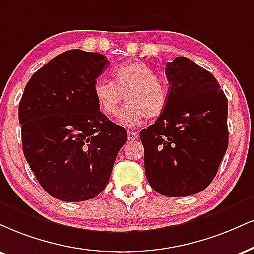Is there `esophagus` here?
Segmentation results:
<instances>
[{
  "label": "esophagus",
  "instance_id": "esophagus-1",
  "mask_svg": "<svg viewBox=\"0 0 254 254\" xmlns=\"http://www.w3.org/2000/svg\"><path fill=\"white\" fill-rule=\"evenodd\" d=\"M137 133H135V132H132V130H128L127 132V137H128V140H130V141H132V140H135V139H137Z\"/></svg>",
  "mask_w": 254,
  "mask_h": 254
}]
</instances>
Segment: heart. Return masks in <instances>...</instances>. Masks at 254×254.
<instances>
[{
	"label": "heart",
	"instance_id": "1",
	"mask_svg": "<svg viewBox=\"0 0 254 254\" xmlns=\"http://www.w3.org/2000/svg\"><path fill=\"white\" fill-rule=\"evenodd\" d=\"M113 83L99 80L93 86V96L102 114L114 117L122 100L127 105L119 113V120L127 126H136L143 118L155 119L168 103V87L152 65L133 60L118 65L112 71Z\"/></svg>",
	"mask_w": 254,
	"mask_h": 254
}]
</instances>
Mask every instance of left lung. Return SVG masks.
I'll use <instances>...</instances> for the list:
<instances>
[{"label": "left lung", "mask_w": 254, "mask_h": 254, "mask_svg": "<svg viewBox=\"0 0 254 254\" xmlns=\"http://www.w3.org/2000/svg\"><path fill=\"white\" fill-rule=\"evenodd\" d=\"M168 103L140 132L146 177L166 196L201 192L217 174L228 145V103L217 79L185 56L166 64Z\"/></svg>", "instance_id": "left-lung-1"}]
</instances>
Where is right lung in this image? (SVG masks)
I'll return each instance as SVG.
<instances>
[{
	"instance_id": "right-lung-1",
	"label": "right lung",
	"mask_w": 254,
	"mask_h": 254,
	"mask_svg": "<svg viewBox=\"0 0 254 254\" xmlns=\"http://www.w3.org/2000/svg\"><path fill=\"white\" fill-rule=\"evenodd\" d=\"M108 64L99 53H62L30 77L18 105L24 158L42 189L62 201L98 196L127 141L93 96Z\"/></svg>"
}]
</instances>
